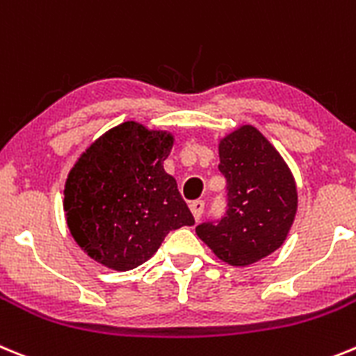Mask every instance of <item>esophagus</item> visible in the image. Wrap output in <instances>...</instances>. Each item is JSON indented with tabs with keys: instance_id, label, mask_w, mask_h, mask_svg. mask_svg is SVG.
Masks as SVG:
<instances>
[{
	"instance_id": "34e87169",
	"label": "esophagus",
	"mask_w": 356,
	"mask_h": 356,
	"mask_svg": "<svg viewBox=\"0 0 356 356\" xmlns=\"http://www.w3.org/2000/svg\"><path fill=\"white\" fill-rule=\"evenodd\" d=\"M190 209H191V213H193V216H195V220H200V216H202V213H204V202L202 200H193L190 204Z\"/></svg>"
}]
</instances>
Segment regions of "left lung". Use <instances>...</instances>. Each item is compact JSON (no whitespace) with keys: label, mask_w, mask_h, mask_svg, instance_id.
Listing matches in <instances>:
<instances>
[{"label":"left lung","mask_w":356,"mask_h":356,"mask_svg":"<svg viewBox=\"0 0 356 356\" xmlns=\"http://www.w3.org/2000/svg\"><path fill=\"white\" fill-rule=\"evenodd\" d=\"M220 172L227 179L229 209L197 236L220 261L254 264L284 245L298 211L293 172L257 127L243 124L218 142Z\"/></svg>","instance_id":"8db88e82"}]
</instances>
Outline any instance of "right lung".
<instances>
[{"label":"right lung","instance_id":"obj_1","mask_svg":"<svg viewBox=\"0 0 356 356\" xmlns=\"http://www.w3.org/2000/svg\"><path fill=\"white\" fill-rule=\"evenodd\" d=\"M174 142L170 131L127 120L94 140L70 168L63 190L67 227L95 262L134 270L170 230L195 223L163 168Z\"/></svg>","mask_w":356,"mask_h":356}]
</instances>
